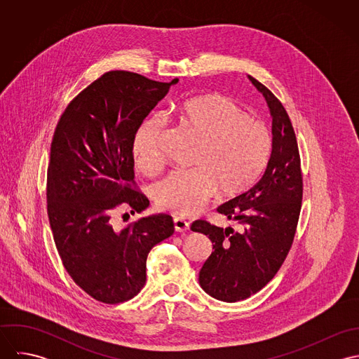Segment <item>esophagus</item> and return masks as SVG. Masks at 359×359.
I'll use <instances>...</instances> for the list:
<instances>
[{"label": "esophagus", "instance_id": "34e87169", "mask_svg": "<svg viewBox=\"0 0 359 359\" xmlns=\"http://www.w3.org/2000/svg\"><path fill=\"white\" fill-rule=\"evenodd\" d=\"M174 228L177 232H185L189 229V222L185 218L181 217H175L174 218Z\"/></svg>", "mask_w": 359, "mask_h": 359}]
</instances>
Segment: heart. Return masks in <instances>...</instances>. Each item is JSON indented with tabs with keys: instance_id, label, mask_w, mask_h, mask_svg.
Wrapping results in <instances>:
<instances>
[{
	"instance_id": "obj_1",
	"label": "heart",
	"mask_w": 359,
	"mask_h": 359,
	"mask_svg": "<svg viewBox=\"0 0 359 359\" xmlns=\"http://www.w3.org/2000/svg\"><path fill=\"white\" fill-rule=\"evenodd\" d=\"M175 116L195 140L192 165L174 171L154 188L158 207L180 215L196 212L218 192L235 195L248 189L264 170L271 152L269 130L252 118L231 98L207 94L180 104ZM164 123L152 117L141 124L134 140L135 164L144 172H157L163 158L160 141Z\"/></svg>"
}]
</instances>
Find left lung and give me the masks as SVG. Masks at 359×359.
<instances>
[{"label": "left lung", "mask_w": 359, "mask_h": 359, "mask_svg": "<svg viewBox=\"0 0 359 359\" xmlns=\"http://www.w3.org/2000/svg\"><path fill=\"white\" fill-rule=\"evenodd\" d=\"M249 80L264 95L272 116L268 164L248 192L217 208L236 222V231L203 219L191 226L212 243L199 283L207 294L226 303L256 294L276 275L292 248L303 199L300 154L289 114L265 86L252 76Z\"/></svg>", "instance_id": "obj_1"}]
</instances>
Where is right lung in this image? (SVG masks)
<instances>
[{"instance_id": "1", "label": "right lung", "mask_w": 359, "mask_h": 359, "mask_svg": "<svg viewBox=\"0 0 359 359\" xmlns=\"http://www.w3.org/2000/svg\"><path fill=\"white\" fill-rule=\"evenodd\" d=\"M177 83L107 72L67 104L53 133L47 174L53 241L76 285L106 304L141 292L149 252L174 233L168 214L142 217L123 228L111 215L120 205L131 214L149 205L142 192L133 189L134 140Z\"/></svg>"}]
</instances>
